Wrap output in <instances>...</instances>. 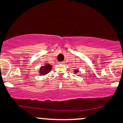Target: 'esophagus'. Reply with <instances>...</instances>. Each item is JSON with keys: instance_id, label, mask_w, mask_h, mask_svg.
Returning a JSON list of instances; mask_svg holds the SVG:
<instances>
[{"instance_id": "34e87169", "label": "esophagus", "mask_w": 123, "mask_h": 123, "mask_svg": "<svg viewBox=\"0 0 123 123\" xmlns=\"http://www.w3.org/2000/svg\"><path fill=\"white\" fill-rule=\"evenodd\" d=\"M65 62H59L58 64H64Z\"/></svg>"}]
</instances>
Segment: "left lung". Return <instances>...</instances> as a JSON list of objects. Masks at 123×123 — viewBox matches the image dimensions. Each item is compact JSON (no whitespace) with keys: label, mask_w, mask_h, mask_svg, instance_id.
<instances>
[{"label":"left lung","mask_w":123,"mask_h":123,"mask_svg":"<svg viewBox=\"0 0 123 123\" xmlns=\"http://www.w3.org/2000/svg\"><path fill=\"white\" fill-rule=\"evenodd\" d=\"M78 72H79L78 69H74V73L77 74V73H78Z\"/></svg>","instance_id":"obj_1"}]
</instances>
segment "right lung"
Segmentation results:
<instances>
[{
    "label": "right lung",
    "mask_w": 123,
    "mask_h": 123,
    "mask_svg": "<svg viewBox=\"0 0 123 123\" xmlns=\"http://www.w3.org/2000/svg\"><path fill=\"white\" fill-rule=\"evenodd\" d=\"M52 68H53V66L51 65L46 64L45 65L40 67L38 70V73L41 75H45L51 71Z\"/></svg>",
    "instance_id": "1"
}]
</instances>
